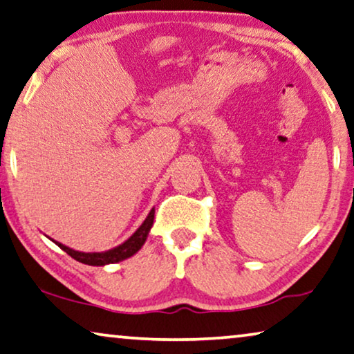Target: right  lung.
<instances>
[{
	"mask_svg": "<svg viewBox=\"0 0 354 354\" xmlns=\"http://www.w3.org/2000/svg\"><path fill=\"white\" fill-rule=\"evenodd\" d=\"M154 213H156V209L152 208L149 211V214L146 216V219L143 221V224H141L140 227L135 230V234L131 235L130 239H127L124 243H120L115 248H111V250H108V251L82 252V251H76V250H73V248L62 245V243H59V241H55L52 239L50 240L54 241L57 246L62 248L66 254H70L73 259H76L77 262L87 263V266H97V267L108 266V263H115V262H120L124 259H129V257L136 254V252L141 250V246L146 243L147 235H149L152 224H154Z\"/></svg>",
	"mask_w": 354,
	"mask_h": 354,
	"instance_id": "right-lung-1",
	"label": "right lung"
}]
</instances>
